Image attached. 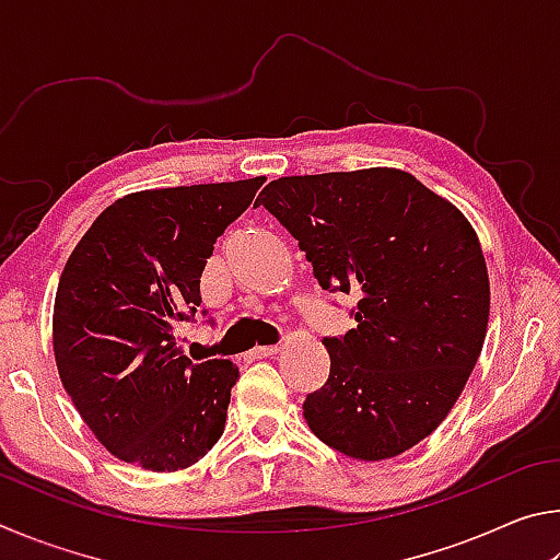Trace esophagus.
I'll list each match as a JSON object with an SVG mask.
<instances>
[{
  "mask_svg": "<svg viewBox=\"0 0 560 560\" xmlns=\"http://www.w3.org/2000/svg\"><path fill=\"white\" fill-rule=\"evenodd\" d=\"M273 353H279V346H257L254 350H249V360L267 358V355H273Z\"/></svg>",
  "mask_w": 560,
  "mask_h": 560,
  "instance_id": "obj_1",
  "label": "esophagus"
}]
</instances>
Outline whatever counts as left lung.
I'll use <instances>...</instances> for the list:
<instances>
[{
	"label": "left lung",
	"mask_w": 560,
	"mask_h": 560,
	"mask_svg": "<svg viewBox=\"0 0 560 560\" xmlns=\"http://www.w3.org/2000/svg\"><path fill=\"white\" fill-rule=\"evenodd\" d=\"M259 205L320 289L358 296L355 328L324 338L330 373L303 400L308 428L363 462L410 450L447 417L485 346L489 277L471 224L393 167L279 177Z\"/></svg>",
	"instance_id": "1"
}]
</instances>
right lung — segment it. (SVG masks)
<instances>
[{
    "mask_svg": "<svg viewBox=\"0 0 560 560\" xmlns=\"http://www.w3.org/2000/svg\"><path fill=\"white\" fill-rule=\"evenodd\" d=\"M264 183L128 195L96 217L66 261L54 306L56 365L83 422L118 459L175 471L222 438L240 371L230 360L192 363L177 330L195 324L217 236Z\"/></svg>",
    "mask_w": 560,
    "mask_h": 560,
    "instance_id": "right-lung-1",
    "label": "right lung"
}]
</instances>
